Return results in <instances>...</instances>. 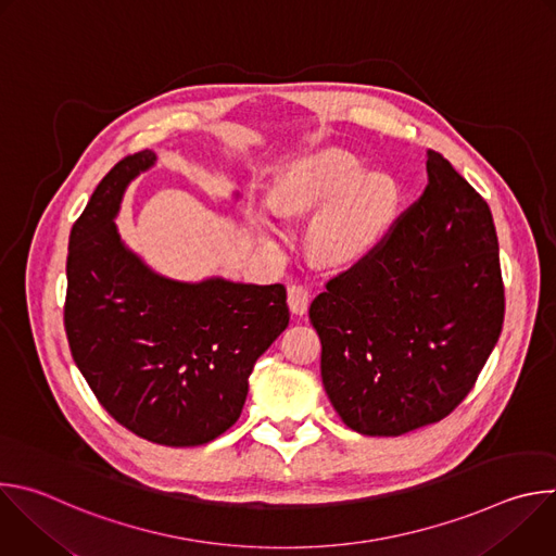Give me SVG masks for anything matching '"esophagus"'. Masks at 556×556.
I'll return each mask as SVG.
<instances>
[{"label": "esophagus", "instance_id": "obj_1", "mask_svg": "<svg viewBox=\"0 0 556 556\" xmlns=\"http://www.w3.org/2000/svg\"><path fill=\"white\" fill-rule=\"evenodd\" d=\"M288 305H290L292 314L303 316L307 312V305H309L307 288L301 286V283H290L288 286Z\"/></svg>", "mask_w": 556, "mask_h": 556}]
</instances>
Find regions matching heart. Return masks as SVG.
I'll use <instances>...</instances> for the list:
<instances>
[{
	"instance_id": "obj_1",
	"label": "heart",
	"mask_w": 556,
	"mask_h": 556,
	"mask_svg": "<svg viewBox=\"0 0 556 556\" xmlns=\"http://www.w3.org/2000/svg\"><path fill=\"white\" fill-rule=\"evenodd\" d=\"M365 174L361 161L343 149L309 153L279 180L277 206L286 213L321 208L307 226V249L324 264H350L358 260L387 228L399 187L382 174ZM257 232L266 240L281 237L275 208L264 206L255 217Z\"/></svg>"
}]
</instances>
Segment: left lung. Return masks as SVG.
I'll return each instance as SVG.
<instances>
[{
  "instance_id": "8db88e82",
  "label": "left lung",
  "mask_w": 556,
  "mask_h": 556,
  "mask_svg": "<svg viewBox=\"0 0 556 556\" xmlns=\"http://www.w3.org/2000/svg\"><path fill=\"white\" fill-rule=\"evenodd\" d=\"M427 174L418 202L309 303L328 399L363 435H403L446 418L504 326L486 200L433 149Z\"/></svg>"
}]
</instances>
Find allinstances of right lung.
I'll use <instances>...</instances> for the list:
<instances>
[{
	"label": "right lung",
	"instance_id": "right-lung-1",
	"mask_svg": "<svg viewBox=\"0 0 556 556\" xmlns=\"http://www.w3.org/2000/svg\"><path fill=\"white\" fill-rule=\"evenodd\" d=\"M155 161L125 155L72 226L63 324L72 358L103 409L153 444L198 446L242 414L257 358L288 328L281 283H182L149 270L114 217Z\"/></svg>",
	"mask_w": 556,
	"mask_h": 556
}]
</instances>
